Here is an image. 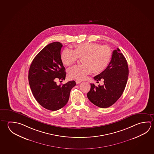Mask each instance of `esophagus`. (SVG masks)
Returning a JSON list of instances; mask_svg holds the SVG:
<instances>
[{
	"mask_svg": "<svg viewBox=\"0 0 154 154\" xmlns=\"http://www.w3.org/2000/svg\"><path fill=\"white\" fill-rule=\"evenodd\" d=\"M82 81H79V80H77V81H76V83L77 84H80L81 83H82Z\"/></svg>",
	"mask_w": 154,
	"mask_h": 154,
	"instance_id": "34e87169",
	"label": "esophagus"
}]
</instances>
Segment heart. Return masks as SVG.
<instances>
[{
  "mask_svg": "<svg viewBox=\"0 0 154 154\" xmlns=\"http://www.w3.org/2000/svg\"><path fill=\"white\" fill-rule=\"evenodd\" d=\"M112 52L108 46H100L99 44L88 42L79 44L74 50L66 49L61 54L63 64L70 66L75 64L78 57L82 58L81 65L69 69L68 77L71 79L82 80L93 71L99 73L104 70L110 61Z\"/></svg>",
  "mask_w": 154,
  "mask_h": 154,
  "instance_id": "heart-1",
  "label": "heart"
}]
</instances>
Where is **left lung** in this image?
<instances>
[{"instance_id": "8db88e82", "label": "left lung", "mask_w": 154, "mask_h": 154, "mask_svg": "<svg viewBox=\"0 0 154 154\" xmlns=\"http://www.w3.org/2000/svg\"><path fill=\"white\" fill-rule=\"evenodd\" d=\"M129 75L127 60L120 50H113L110 62L102 72L94 77L96 81L104 79V85L91 84L87 97L94 105L108 108L119 100L124 91Z\"/></svg>"}]
</instances>
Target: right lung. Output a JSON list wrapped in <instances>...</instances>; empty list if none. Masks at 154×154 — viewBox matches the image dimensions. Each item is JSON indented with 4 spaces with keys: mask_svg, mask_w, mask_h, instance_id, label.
Wrapping results in <instances>:
<instances>
[{
    "mask_svg": "<svg viewBox=\"0 0 154 154\" xmlns=\"http://www.w3.org/2000/svg\"><path fill=\"white\" fill-rule=\"evenodd\" d=\"M63 45L60 42L49 44L38 53L29 71V81L33 95L38 103L48 110L56 111L68 103L75 81L58 85L57 79L64 80L65 69L60 59Z\"/></svg>",
    "mask_w": 154,
    "mask_h": 154,
    "instance_id": "1",
    "label": "right lung"
}]
</instances>
